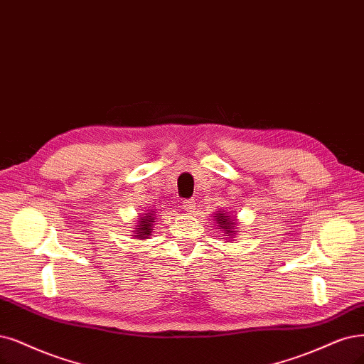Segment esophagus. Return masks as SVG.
Returning a JSON list of instances; mask_svg holds the SVG:
<instances>
[{"mask_svg":"<svg viewBox=\"0 0 364 364\" xmlns=\"http://www.w3.org/2000/svg\"><path fill=\"white\" fill-rule=\"evenodd\" d=\"M183 208L189 213L195 211V200L193 199H184L183 200Z\"/></svg>","mask_w":364,"mask_h":364,"instance_id":"esophagus-1","label":"esophagus"}]
</instances>
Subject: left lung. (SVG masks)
Segmentation results:
<instances>
[{"instance_id":"obj_1","label":"left lung","mask_w":364,"mask_h":364,"mask_svg":"<svg viewBox=\"0 0 364 364\" xmlns=\"http://www.w3.org/2000/svg\"><path fill=\"white\" fill-rule=\"evenodd\" d=\"M216 222L219 223V230L220 231H223V234L226 235V238L228 240H231V238H234V234H235V222L231 219V216L230 214H226V213H218L216 216Z\"/></svg>"}]
</instances>
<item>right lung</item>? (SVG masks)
Wrapping results in <instances>:
<instances>
[{"instance_id":"obj_1","label":"right lung","mask_w":364,"mask_h":364,"mask_svg":"<svg viewBox=\"0 0 364 364\" xmlns=\"http://www.w3.org/2000/svg\"><path fill=\"white\" fill-rule=\"evenodd\" d=\"M154 216L156 214L153 213H144L142 218H139L138 222V228H134V232H136V238H146L148 235H151V226L154 222Z\"/></svg>"}]
</instances>
